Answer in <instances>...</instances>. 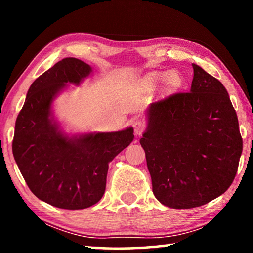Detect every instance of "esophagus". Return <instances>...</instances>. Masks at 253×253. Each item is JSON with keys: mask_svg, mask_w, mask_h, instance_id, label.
<instances>
[{"mask_svg": "<svg viewBox=\"0 0 253 253\" xmlns=\"http://www.w3.org/2000/svg\"><path fill=\"white\" fill-rule=\"evenodd\" d=\"M132 127H134V130H135V134L137 136H140L142 135V132L145 129V124L143 121H139V119H136V121L132 122Z\"/></svg>", "mask_w": 253, "mask_h": 253, "instance_id": "1", "label": "esophagus"}]
</instances>
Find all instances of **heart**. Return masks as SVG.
Returning <instances> with one entry per match:
<instances>
[{
	"label": "heart",
	"instance_id": "obj_1",
	"mask_svg": "<svg viewBox=\"0 0 253 253\" xmlns=\"http://www.w3.org/2000/svg\"><path fill=\"white\" fill-rule=\"evenodd\" d=\"M161 80H166V84L169 89H176L182 84L179 76L175 72H156L148 77V81L153 84L160 83Z\"/></svg>",
	"mask_w": 253,
	"mask_h": 253
}]
</instances>
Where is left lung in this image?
Here are the masks:
<instances>
[{"mask_svg": "<svg viewBox=\"0 0 253 253\" xmlns=\"http://www.w3.org/2000/svg\"><path fill=\"white\" fill-rule=\"evenodd\" d=\"M191 90L154 102L139 143L153 193L165 207L192 209L228 190L242 138L237 113L219 80L193 63Z\"/></svg>", "mask_w": 253, "mask_h": 253, "instance_id": "obj_1", "label": "left lung"}]
</instances>
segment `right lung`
<instances>
[{
	"mask_svg": "<svg viewBox=\"0 0 253 253\" xmlns=\"http://www.w3.org/2000/svg\"><path fill=\"white\" fill-rule=\"evenodd\" d=\"M92 72L76 58H66L29 88L15 122L13 156L32 193L55 208L80 210L99 201L108 164L134 139V129L69 136L52 113L53 100L68 84L79 85Z\"/></svg>",
	"mask_w": 253,
	"mask_h": 253,
	"instance_id": "add662e5",
	"label": "right lung"
}]
</instances>
